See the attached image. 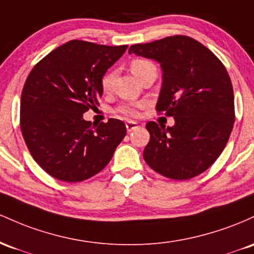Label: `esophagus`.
Masks as SVG:
<instances>
[{"instance_id":"obj_1","label":"esophagus","mask_w":254,"mask_h":254,"mask_svg":"<svg viewBox=\"0 0 254 254\" xmlns=\"http://www.w3.org/2000/svg\"><path fill=\"white\" fill-rule=\"evenodd\" d=\"M126 128H127L128 132H133V130H135L136 128H139V125L134 121H127L126 122Z\"/></svg>"}]
</instances>
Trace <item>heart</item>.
Here are the masks:
<instances>
[{
    "instance_id": "heart-1",
    "label": "heart",
    "mask_w": 254,
    "mask_h": 254,
    "mask_svg": "<svg viewBox=\"0 0 254 254\" xmlns=\"http://www.w3.org/2000/svg\"><path fill=\"white\" fill-rule=\"evenodd\" d=\"M150 67H155L151 62L146 61V60H134V61L130 64V69H132V73L134 74L135 76H138L141 72H144L145 69ZM114 79V73H108L107 75L104 76L103 80H102V87H103L104 91H109L110 87H112ZM136 107H140V104L138 105H126V107H121L119 109L120 113L126 114V115H135L136 114Z\"/></svg>"
}]
</instances>
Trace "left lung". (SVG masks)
<instances>
[{
    "mask_svg": "<svg viewBox=\"0 0 254 254\" xmlns=\"http://www.w3.org/2000/svg\"><path fill=\"white\" fill-rule=\"evenodd\" d=\"M128 53L161 64L163 80L156 108L175 120L167 128L147 122L145 162L174 180L205 172L223 151L235 121L226 67L201 43L186 36L132 45Z\"/></svg>",
    "mask_w": 254,
    "mask_h": 254,
    "instance_id": "1",
    "label": "left lung"
}]
</instances>
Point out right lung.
I'll return each instance as SVG.
<instances>
[{
	"instance_id": "obj_1",
	"label": "right lung",
	"mask_w": 254,
	"mask_h": 254,
	"mask_svg": "<svg viewBox=\"0 0 254 254\" xmlns=\"http://www.w3.org/2000/svg\"><path fill=\"white\" fill-rule=\"evenodd\" d=\"M127 48L69 41L48 54L27 76L20 127L33 159L53 178L65 182L92 178L126 135L121 120L91 128L82 114L98 104L104 74Z\"/></svg>"
}]
</instances>
